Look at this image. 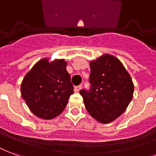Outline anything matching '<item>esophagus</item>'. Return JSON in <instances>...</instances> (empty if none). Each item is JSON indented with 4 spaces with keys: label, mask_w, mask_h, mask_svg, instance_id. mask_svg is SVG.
<instances>
[{
    "label": "esophagus",
    "mask_w": 156,
    "mask_h": 156,
    "mask_svg": "<svg viewBox=\"0 0 156 156\" xmlns=\"http://www.w3.org/2000/svg\"><path fill=\"white\" fill-rule=\"evenodd\" d=\"M80 89H81V86H80H80H76L75 87V91H80Z\"/></svg>",
    "instance_id": "1"
}]
</instances>
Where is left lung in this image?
<instances>
[{"label":"left lung","mask_w":156,"mask_h":156,"mask_svg":"<svg viewBox=\"0 0 156 156\" xmlns=\"http://www.w3.org/2000/svg\"><path fill=\"white\" fill-rule=\"evenodd\" d=\"M89 90H80L90 115L101 123H110L126 111L132 100L134 85L117 58L104 55L90 62Z\"/></svg>","instance_id":"obj_1"}]
</instances>
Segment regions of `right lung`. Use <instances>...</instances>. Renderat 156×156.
<instances>
[{
    "label": "right lung",
    "mask_w": 156,
    "mask_h": 156,
    "mask_svg": "<svg viewBox=\"0 0 156 156\" xmlns=\"http://www.w3.org/2000/svg\"><path fill=\"white\" fill-rule=\"evenodd\" d=\"M70 74L64 60L38 61L22 80L24 101L36 116L51 120L61 114L74 93Z\"/></svg>",
    "instance_id": "add662e5"
}]
</instances>
